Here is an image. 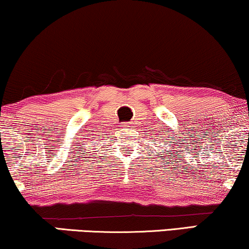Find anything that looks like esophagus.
Instances as JSON below:
<instances>
[{
	"label": "esophagus",
	"mask_w": 249,
	"mask_h": 249,
	"mask_svg": "<svg viewBox=\"0 0 249 249\" xmlns=\"http://www.w3.org/2000/svg\"><path fill=\"white\" fill-rule=\"evenodd\" d=\"M121 126H122L123 130H125V128H128V127H130V124H128V123H123V124L121 125Z\"/></svg>",
	"instance_id": "34e87169"
}]
</instances>
